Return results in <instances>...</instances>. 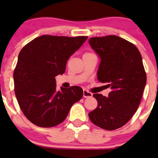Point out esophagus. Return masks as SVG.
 <instances>
[{
	"label": "esophagus",
	"instance_id": "34e87169",
	"mask_svg": "<svg viewBox=\"0 0 158 158\" xmlns=\"http://www.w3.org/2000/svg\"><path fill=\"white\" fill-rule=\"evenodd\" d=\"M93 94L87 91L86 90H83V97L84 98H89V97H91Z\"/></svg>",
	"mask_w": 158,
	"mask_h": 158
}]
</instances>
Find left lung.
<instances>
[{"instance_id":"obj_1","label":"left lung","mask_w":158,"mask_h":158,"mask_svg":"<svg viewBox=\"0 0 158 158\" xmlns=\"http://www.w3.org/2000/svg\"><path fill=\"white\" fill-rule=\"evenodd\" d=\"M88 42L101 60L97 78L111 89L108 97L93 95L98 106L88 116L96 126L114 130L131 119L141 101L147 82L141 54L117 36L92 37Z\"/></svg>"}]
</instances>
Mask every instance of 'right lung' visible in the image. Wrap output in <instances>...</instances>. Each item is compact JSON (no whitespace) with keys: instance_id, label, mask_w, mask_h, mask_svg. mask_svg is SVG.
<instances>
[{"instance_id":"obj_1","label":"right lung","mask_w":158,"mask_h":158,"mask_svg":"<svg viewBox=\"0 0 158 158\" xmlns=\"http://www.w3.org/2000/svg\"><path fill=\"white\" fill-rule=\"evenodd\" d=\"M87 39L42 35L19 52L14 73L15 94L21 111L34 124H60L71 106L82 98L83 90L79 86L57 90L55 77L63 74L69 57Z\"/></svg>"}]
</instances>
